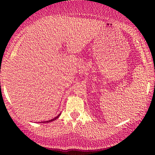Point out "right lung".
Masks as SVG:
<instances>
[{
	"instance_id": "1",
	"label": "right lung",
	"mask_w": 155,
	"mask_h": 155,
	"mask_svg": "<svg viewBox=\"0 0 155 155\" xmlns=\"http://www.w3.org/2000/svg\"><path fill=\"white\" fill-rule=\"evenodd\" d=\"M60 114H59V115H58V117H55V118H54V119H52V120H48V121H47V122H51V121H54V120H56V119H58V117H59V116H60Z\"/></svg>"
}]
</instances>
